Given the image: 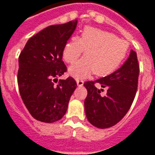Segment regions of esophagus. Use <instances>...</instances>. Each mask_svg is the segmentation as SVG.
Returning a JSON list of instances; mask_svg holds the SVG:
<instances>
[{"label": "esophagus", "instance_id": "obj_1", "mask_svg": "<svg viewBox=\"0 0 155 155\" xmlns=\"http://www.w3.org/2000/svg\"><path fill=\"white\" fill-rule=\"evenodd\" d=\"M77 85L78 86V87H82L83 86V81H82V80H77Z\"/></svg>", "mask_w": 155, "mask_h": 155}]
</instances>
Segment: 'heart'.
<instances>
[{
  "instance_id": "1",
  "label": "heart",
  "mask_w": 155,
  "mask_h": 155,
  "mask_svg": "<svg viewBox=\"0 0 155 155\" xmlns=\"http://www.w3.org/2000/svg\"><path fill=\"white\" fill-rule=\"evenodd\" d=\"M129 45L114 34L92 27H86L81 36L72 37L63 49L67 64H73L84 52V56L71 66L68 73L77 79H84L96 73L100 77L116 71L125 58Z\"/></svg>"
}]
</instances>
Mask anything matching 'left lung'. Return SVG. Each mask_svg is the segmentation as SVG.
<instances>
[{"mask_svg": "<svg viewBox=\"0 0 155 155\" xmlns=\"http://www.w3.org/2000/svg\"><path fill=\"white\" fill-rule=\"evenodd\" d=\"M139 73L137 54L131 49L127 60L114 73L83 84L87 90L84 101L86 116L91 125L100 129L109 128L125 116L136 93ZM95 83L107 87L105 97H101Z\"/></svg>", "mask_w": 155, "mask_h": 155, "instance_id": "1", "label": "left lung"}]
</instances>
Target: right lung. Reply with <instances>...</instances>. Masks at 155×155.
<instances>
[{"label":"right lung","mask_w":155,"mask_h":155,"mask_svg":"<svg viewBox=\"0 0 155 155\" xmlns=\"http://www.w3.org/2000/svg\"><path fill=\"white\" fill-rule=\"evenodd\" d=\"M78 20L54 25L31 37L19 57L18 86L24 104L37 120L53 123L65 115L70 97L76 89L73 78L58 77L67 71L63 49L73 35Z\"/></svg>","instance_id":"add662e5"}]
</instances>
